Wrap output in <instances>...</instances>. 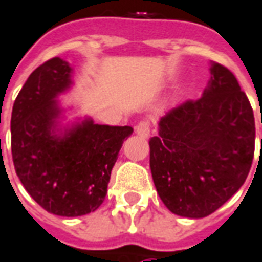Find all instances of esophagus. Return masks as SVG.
I'll return each instance as SVG.
<instances>
[{"mask_svg": "<svg viewBox=\"0 0 262 262\" xmlns=\"http://www.w3.org/2000/svg\"><path fill=\"white\" fill-rule=\"evenodd\" d=\"M135 133L142 137V138H148L151 134V125L148 121H141L138 122V125L135 127Z\"/></svg>", "mask_w": 262, "mask_h": 262, "instance_id": "1", "label": "esophagus"}]
</instances>
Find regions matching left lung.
<instances>
[{
    "instance_id": "1",
    "label": "left lung",
    "mask_w": 262,
    "mask_h": 262,
    "mask_svg": "<svg viewBox=\"0 0 262 262\" xmlns=\"http://www.w3.org/2000/svg\"><path fill=\"white\" fill-rule=\"evenodd\" d=\"M202 97L166 113L149 140L157 192L172 213L202 219L243 186L255 145L251 104L234 75L210 63Z\"/></svg>"
}]
</instances>
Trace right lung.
Listing matches in <instances>:
<instances>
[{
    "instance_id": "right-lung-1",
    "label": "right lung",
    "mask_w": 262,
    "mask_h": 262,
    "mask_svg": "<svg viewBox=\"0 0 262 262\" xmlns=\"http://www.w3.org/2000/svg\"><path fill=\"white\" fill-rule=\"evenodd\" d=\"M72 72L53 57L28 77L11 116V149L19 181L39 206L56 216L92 213L104 202L111 169L133 128L94 124L63 127L56 98L68 92Z\"/></svg>"
}]
</instances>
